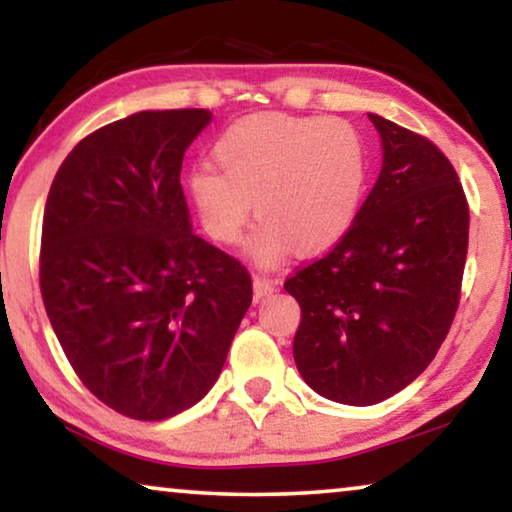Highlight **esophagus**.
<instances>
[{
  "label": "esophagus",
  "instance_id": "obj_1",
  "mask_svg": "<svg viewBox=\"0 0 512 512\" xmlns=\"http://www.w3.org/2000/svg\"><path fill=\"white\" fill-rule=\"evenodd\" d=\"M272 291H277V282H275V279L263 277V275H254V296H256V298L270 296Z\"/></svg>",
  "mask_w": 512,
  "mask_h": 512
}]
</instances>
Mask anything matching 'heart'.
Segmentation results:
<instances>
[{
	"mask_svg": "<svg viewBox=\"0 0 512 512\" xmlns=\"http://www.w3.org/2000/svg\"><path fill=\"white\" fill-rule=\"evenodd\" d=\"M212 165L188 174V195L207 233L235 244L251 209L261 226L251 261L272 268L291 247L317 254L338 244L359 214L368 184V149L342 118L254 114L214 144Z\"/></svg>",
	"mask_w": 512,
	"mask_h": 512,
	"instance_id": "b5f03b06",
	"label": "heart"
}]
</instances>
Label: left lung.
Masks as SVG:
<instances>
[{
	"mask_svg": "<svg viewBox=\"0 0 512 512\" xmlns=\"http://www.w3.org/2000/svg\"><path fill=\"white\" fill-rule=\"evenodd\" d=\"M382 170L331 254L286 279L298 300L293 359L307 387L375 405L424 373L450 331L468 249L457 172L429 139L368 114Z\"/></svg>",
	"mask_w": 512,
	"mask_h": 512,
	"instance_id": "8db88e82",
	"label": "left lung"
}]
</instances>
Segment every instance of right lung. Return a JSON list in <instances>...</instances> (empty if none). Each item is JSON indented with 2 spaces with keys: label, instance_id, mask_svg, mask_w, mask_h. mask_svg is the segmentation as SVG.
<instances>
[{
  "label": "right lung",
  "instance_id": "obj_1",
  "mask_svg": "<svg viewBox=\"0 0 512 512\" xmlns=\"http://www.w3.org/2000/svg\"><path fill=\"white\" fill-rule=\"evenodd\" d=\"M207 109L137 111L81 139L41 228V298L79 380L125 417L214 387L251 305L247 268L193 233L179 174Z\"/></svg>",
  "mask_w": 512,
  "mask_h": 512
}]
</instances>
